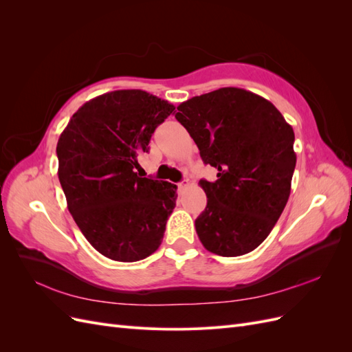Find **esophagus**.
<instances>
[{"label": "esophagus", "mask_w": 352, "mask_h": 352, "mask_svg": "<svg viewBox=\"0 0 352 352\" xmlns=\"http://www.w3.org/2000/svg\"><path fill=\"white\" fill-rule=\"evenodd\" d=\"M186 186H188V180H184V182L177 184V190H179V192H180V190H184Z\"/></svg>", "instance_id": "obj_1"}]
</instances>
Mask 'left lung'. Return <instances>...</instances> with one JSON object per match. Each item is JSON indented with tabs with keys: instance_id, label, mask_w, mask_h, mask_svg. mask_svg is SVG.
Masks as SVG:
<instances>
[{
	"instance_id": "8db88e82",
	"label": "left lung",
	"mask_w": 352,
	"mask_h": 352,
	"mask_svg": "<svg viewBox=\"0 0 352 352\" xmlns=\"http://www.w3.org/2000/svg\"><path fill=\"white\" fill-rule=\"evenodd\" d=\"M177 122L195 141L217 180H199L207 207L195 220L204 248L221 257L254 251L269 236L291 194L295 135L265 98L220 88L177 107Z\"/></svg>"
}]
</instances>
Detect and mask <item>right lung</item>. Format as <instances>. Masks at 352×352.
I'll use <instances>...</instances> for the list:
<instances>
[{"label":"right lung","instance_id":"obj_1","mask_svg":"<svg viewBox=\"0 0 352 352\" xmlns=\"http://www.w3.org/2000/svg\"><path fill=\"white\" fill-rule=\"evenodd\" d=\"M173 110L141 89L113 91L85 102L60 135L58 179L67 208L104 257L140 261L162 245L177 186L140 177L135 168Z\"/></svg>","mask_w":352,"mask_h":352}]
</instances>
